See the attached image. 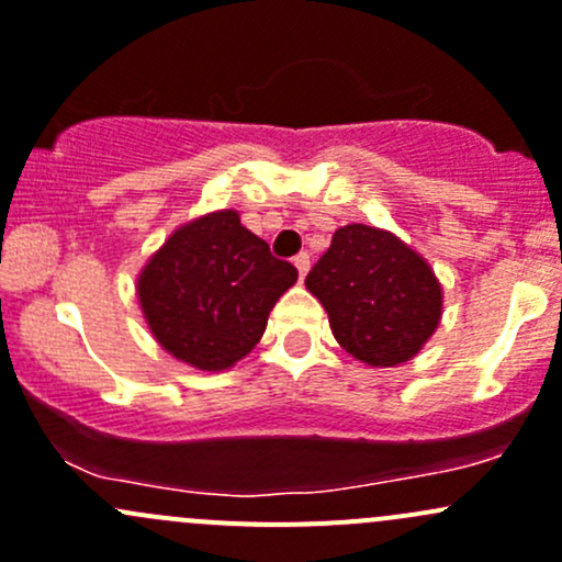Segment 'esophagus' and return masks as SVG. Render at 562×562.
<instances>
[{"instance_id": "obj_1", "label": "esophagus", "mask_w": 562, "mask_h": 562, "mask_svg": "<svg viewBox=\"0 0 562 562\" xmlns=\"http://www.w3.org/2000/svg\"><path fill=\"white\" fill-rule=\"evenodd\" d=\"M293 266L299 269V277H307V269H310V252H299L296 258H293Z\"/></svg>"}]
</instances>
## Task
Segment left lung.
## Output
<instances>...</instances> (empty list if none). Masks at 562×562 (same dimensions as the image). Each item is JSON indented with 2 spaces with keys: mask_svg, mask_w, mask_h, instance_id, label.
I'll list each match as a JSON object with an SVG mask.
<instances>
[{
  "mask_svg": "<svg viewBox=\"0 0 562 562\" xmlns=\"http://www.w3.org/2000/svg\"><path fill=\"white\" fill-rule=\"evenodd\" d=\"M337 342L370 367L413 359L440 321V285L427 260L389 231L345 225L310 269Z\"/></svg>",
  "mask_w": 562,
  "mask_h": 562,
  "instance_id": "8db88e82",
  "label": "left lung"
}]
</instances>
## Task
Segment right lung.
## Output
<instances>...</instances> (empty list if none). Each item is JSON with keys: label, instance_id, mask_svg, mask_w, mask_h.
Here are the masks:
<instances>
[{"label": "right lung", "instance_id": "right-lung-1", "mask_svg": "<svg viewBox=\"0 0 562 562\" xmlns=\"http://www.w3.org/2000/svg\"><path fill=\"white\" fill-rule=\"evenodd\" d=\"M296 277V266L274 258L239 214L214 212L176 231L146 263L138 299L168 353L217 372L258 345Z\"/></svg>", "mask_w": 562, "mask_h": 562}]
</instances>
